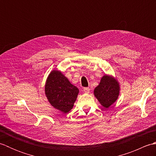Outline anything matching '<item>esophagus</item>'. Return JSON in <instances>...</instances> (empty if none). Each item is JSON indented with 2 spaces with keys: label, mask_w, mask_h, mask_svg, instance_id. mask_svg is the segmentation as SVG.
Segmentation results:
<instances>
[{
  "label": "esophagus",
  "mask_w": 156,
  "mask_h": 156,
  "mask_svg": "<svg viewBox=\"0 0 156 156\" xmlns=\"http://www.w3.org/2000/svg\"><path fill=\"white\" fill-rule=\"evenodd\" d=\"M83 90H84V93L88 94V93H89V92H90V88H88V87H86V88H84Z\"/></svg>",
  "instance_id": "esophagus-1"
}]
</instances>
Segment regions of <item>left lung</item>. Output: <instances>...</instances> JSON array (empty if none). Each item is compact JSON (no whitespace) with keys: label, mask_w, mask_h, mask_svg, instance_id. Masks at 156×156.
I'll use <instances>...</instances> for the list:
<instances>
[{"label":"left lung","mask_w":156,"mask_h":156,"mask_svg":"<svg viewBox=\"0 0 156 156\" xmlns=\"http://www.w3.org/2000/svg\"><path fill=\"white\" fill-rule=\"evenodd\" d=\"M120 93V85L112 76L105 74L94 88V94L100 104L106 108L116 102Z\"/></svg>","instance_id":"obj_1"}]
</instances>
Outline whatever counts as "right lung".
Segmentation results:
<instances>
[{
    "mask_svg": "<svg viewBox=\"0 0 156 156\" xmlns=\"http://www.w3.org/2000/svg\"><path fill=\"white\" fill-rule=\"evenodd\" d=\"M78 93V88L62 72L54 69L48 76L45 84L46 97L52 107L63 113L72 109Z\"/></svg>",
    "mask_w": 156,
    "mask_h": 156,
    "instance_id": "right-lung-1",
    "label": "right lung"
}]
</instances>
